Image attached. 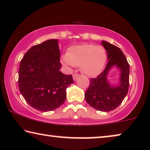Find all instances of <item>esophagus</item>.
Instances as JSON below:
<instances>
[{
    "mask_svg": "<svg viewBox=\"0 0 150 150\" xmlns=\"http://www.w3.org/2000/svg\"><path fill=\"white\" fill-rule=\"evenodd\" d=\"M72 76H73V79H74V81H76V80L77 78L79 77V74H74Z\"/></svg>",
    "mask_w": 150,
    "mask_h": 150,
    "instance_id": "34e87169",
    "label": "esophagus"
}]
</instances>
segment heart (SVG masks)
Returning <instances> with one entry per match:
<instances>
[{"label":"heart","mask_w":150,"mask_h":150,"mask_svg":"<svg viewBox=\"0 0 150 150\" xmlns=\"http://www.w3.org/2000/svg\"><path fill=\"white\" fill-rule=\"evenodd\" d=\"M105 48L94 44L73 46L62 57L61 61L67 67L80 66L82 72L89 77H96L103 70L106 62Z\"/></svg>","instance_id":"1"}]
</instances>
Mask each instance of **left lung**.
I'll return each instance as SVG.
<instances>
[{"mask_svg": "<svg viewBox=\"0 0 150 150\" xmlns=\"http://www.w3.org/2000/svg\"><path fill=\"white\" fill-rule=\"evenodd\" d=\"M102 44L107 52L108 61L100 75L90 79L85 98L91 107L100 111L108 112L117 108L128 93L130 66L120 48L105 41H102ZM114 66L118 67L121 72L120 84L117 86H112L107 79L110 69Z\"/></svg>", "mask_w": 150, "mask_h": 150, "instance_id": "8db88e82", "label": "left lung"}]
</instances>
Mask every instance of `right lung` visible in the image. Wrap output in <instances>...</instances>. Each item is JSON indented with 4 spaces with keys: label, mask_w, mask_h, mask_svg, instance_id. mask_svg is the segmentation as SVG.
Listing matches in <instances>:
<instances>
[{
    "label": "right lung",
    "mask_w": 150,
    "mask_h": 150,
    "mask_svg": "<svg viewBox=\"0 0 150 150\" xmlns=\"http://www.w3.org/2000/svg\"><path fill=\"white\" fill-rule=\"evenodd\" d=\"M60 57L58 40H48L31 47L20 61V91L26 102L40 111L60 107L66 98V89L74 83L71 74L59 71Z\"/></svg>",
    "instance_id": "add662e5"
}]
</instances>
